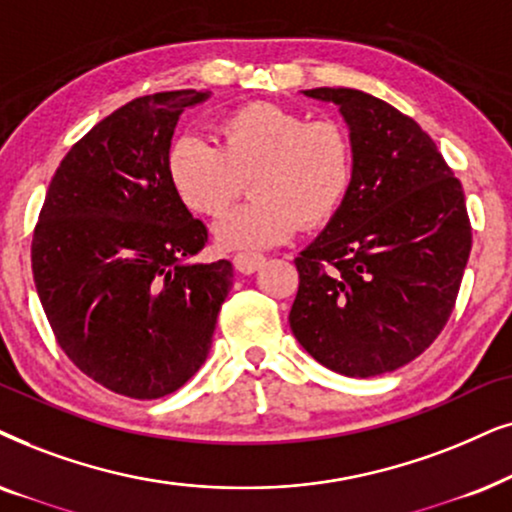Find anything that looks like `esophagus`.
Segmentation results:
<instances>
[{"label": "esophagus", "instance_id": "34e87169", "mask_svg": "<svg viewBox=\"0 0 512 512\" xmlns=\"http://www.w3.org/2000/svg\"><path fill=\"white\" fill-rule=\"evenodd\" d=\"M264 264V255H257V252H236L234 255V267L241 274H252Z\"/></svg>", "mask_w": 512, "mask_h": 512}]
</instances>
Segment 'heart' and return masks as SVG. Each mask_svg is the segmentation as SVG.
Returning <instances> with one entry per match:
<instances>
[{"instance_id": "b5f03b06", "label": "heart", "mask_w": 512, "mask_h": 512, "mask_svg": "<svg viewBox=\"0 0 512 512\" xmlns=\"http://www.w3.org/2000/svg\"><path fill=\"white\" fill-rule=\"evenodd\" d=\"M215 133L217 147L177 138L166 173L182 206L201 217H222L250 180L255 199L215 227L222 248H271L299 224L323 227L342 210L353 182V145L342 124L250 102L217 121Z\"/></svg>"}]
</instances>
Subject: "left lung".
I'll return each mask as SVG.
<instances>
[{
    "label": "left lung",
    "mask_w": 512,
    "mask_h": 512,
    "mask_svg": "<svg viewBox=\"0 0 512 512\" xmlns=\"http://www.w3.org/2000/svg\"><path fill=\"white\" fill-rule=\"evenodd\" d=\"M351 128L353 182L339 213L295 260L297 342L346 377L412 363L452 316L466 269L463 187L424 128L356 88H311Z\"/></svg>",
    "instance_id": "8db88e82"
}]
</instances>
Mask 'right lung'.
I'll use <instances>...</instances> for the list:
<instances>
[{"label": "right lung", "instance_id": "1", "mask_svg": "<svg viewBox=\"0 0 512 512\" xmlns=\"http://www.w3.org/2000/svg\"><path fill=\"white\" fill-rule=\"evenodd\" d=\"M194 88L126 102L53 175L32 234V274L65 356L135 400L177 391L206 363L229 260L192 264L208 229L168 182L166 156Z\"/></svg>", "mask_w": 512, "mask_h": 512}]
</instances>
